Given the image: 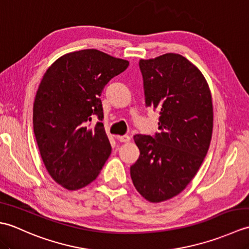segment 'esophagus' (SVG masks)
Instances as JSON below:
<instances>
[{
    "mask_svg": "<svg viewBox=\"0 0 249 249\" xmlns=\"http://www.w3.org/2000/svg\"><path fill=\"white\" fill-rule=\"evenodd\" d=\"M118 139H119V141H121V142H129V141H130V137H129L128 135L119 136Z\"/></svg>",
    "mask_w": 249,
    "mask_h": 249,
    "instance_id": "1",
    "label": "esophagus"
}]
</instances>
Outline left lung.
Masks as SVG:
<instances>
[{
    "mask_svg": "<svg viewBox=\"0 0 249 249\" xmlns=\"http://www.w3.org/2000/svg\"><path fill=\"white\" fill-rule=\"evenodd\" d=\"M146 107L160 110L155 136L137 134L130 167L138 193L153 203L173 198L198 172L213 131L212 95L197 67L178 53L140 60Z\"/></svg>",
    "mask_w": 249,
    "mask_h": 249,
    "instance_id": "8db88e82",
    "label": "left lung"
}]
</instances>
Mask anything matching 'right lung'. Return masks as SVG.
<instances>
[{"instance_id":"1","label":"right lung","mask_w":249,"mask_h":249,"mask_svg":"<svg viewBox=\"0 0 249 249\" xmlns=\"http://www.w3.org/2000/svg\"><path fill=\"white\" fill-rule=\"evenodd\" d=\"M129 63L96 49L59 57L41 79L33 107V127L41 160L51 178L68 190L92 183L111 154L99 96Z\"/></svg>"}]
</instances>
